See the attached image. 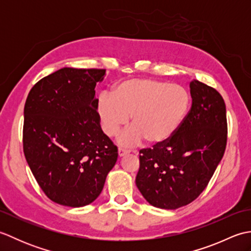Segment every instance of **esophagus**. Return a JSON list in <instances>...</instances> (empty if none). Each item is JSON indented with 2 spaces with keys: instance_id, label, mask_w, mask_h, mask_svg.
<instances>
[{
  "instance_id": "34e87169",
  "label": "esophagus",
  "mask_w": 251,
  "mask_h": 251,
  "mask_svg": "<svg viewBox=\"0 0 251 251\" xmlns=\"http://www.w3.org/2000/svg\"><path fill=\"white\" fill-rule=\"evenodd\" d=\"M130 153V150H126V149H123V148H119V155L122 157L126 155V154Z\"/></svg>"
}]
</instances>
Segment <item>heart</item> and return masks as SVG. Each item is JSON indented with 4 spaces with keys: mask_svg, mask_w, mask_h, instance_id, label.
Segmentation results:
<instances>
[{
    "mask_svg": "<svg viewBox=\"0 0 251 251\" xmlns=\"http://www.w3.org/2000/svg\"><path fill=\"white\" fill-rule=\"evenodd\" d=\"M191 108V95L177 84L151 78L122 82L112 95L98 100V113L108 136L117 135L129 123L135 126L123 134L120 142L135 146L146 139L150 145L168 141L183 125Z\"/></svg>",
    "mask_w": 251,
    "mask_h": 251,
    "instance_id": "b5f03b06",
    "label": "heart"
}]
</instances>
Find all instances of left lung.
I'll list each match as a JSON object with an SVG mask.
<instances>
[{
  "label": "left lung",
  "instance_id": "8db88e82",
  "mask_svg": "<svg viewBox=\"0 0 251 251\" xmlns=\"http://www.w3.org/2000/svg\"><path fill=\"white\" fill-rule=\"evenodd\" d=\"M190 88L192 105L181 128L168 141L139 152L137 188L162 209H177L196 200L226 151L227 122L222 96L197 79Z\"/></svg>",
  "mask_w": 251,
  "mask_h": 251
}]
</instances>
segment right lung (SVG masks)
I'll use <instances>...</instances> for the list:
<instances>
[{"instance_id": "obj_1", "label": "right lung", "mask_w": 251, "mask_h": 251, "mask_svg": "<svg viewBox=\"0 0 251 251\" xmlns=\"http://www.w3.org/2000/svg\"><path fill=\"white\" fill-rule=\"evenodd\" d=\"M104 73L63 68L40 79L26 97L24 153L40 188L57 204L93 202L116 163L117 147L101 129L95 98Z\"/></svg>"}]
</instances>
